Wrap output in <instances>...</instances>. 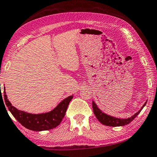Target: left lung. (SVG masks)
<instances>
[{"instance_id":"1","label":"left lung","mask_w":157,"mask_h":157,"mask_svg":"<svg viewBox=\"0 0 157 157\" xmlns=\"http://www.w3.org/2000/svg\"><path fill=\"white\" fill-rule=\"evenodd\" d=\"M146 104H147V101L145 102V104L143 105V106L141 107V109L138 111V112H136L134 115H133L132 117L128 118V119H119V118H115L113 117H111V116L106 114V113L102 112V111L98 108V106H96V104L94 103V101H92V107H93L94 113V114H95L96 117L97 118V119L102 124L109 126H121L127 125V124L131 123V122L134 119V118L136 117V116L141 112V109L144 107Z\"/></svg>"}]
</instances>
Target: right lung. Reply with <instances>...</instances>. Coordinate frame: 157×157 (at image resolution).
<instances>
[{
    "label": "right lung",
    "instance_id": "right-lung-1",
    "mask_svg": "<svg viewBox=\"0 0 157 157\" xmlns=\"http://www.w3.org/2000/svg\"><path fill=\"white\" fill-rule=\"evenodd\" d=\"M3 94L5 104L7 106L8 110L16 118L17 121L28 129L36 131V132L52 129L59 126L65 116L69 102L71 101L73 96H70L66 98L50 112L33 114V113H29L23 111H20L12 106L10 102L8 100V97L6 94L5 88L3 89ZM1 96L2 100L3 97H2L1 92Z\"/></svg>",
    "mask_w": 157,
    "mask_h": 157
}]
</instances>
